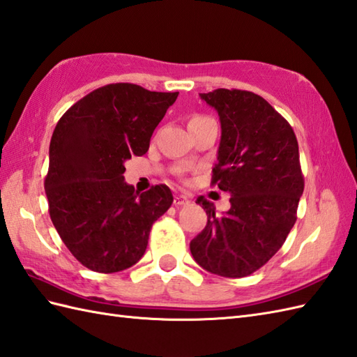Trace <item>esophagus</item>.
Returning a JSON list of instances; mask_svg holds the SVG:
<instances>
[{"mask_svg":"<svg viewBox=\"0 0 357 357\" xmlns=\"http://www.w3.org/2000/svg\"><path fill=\"white\" fill-rule=\"evenodd\" d=\"M173 204L176 206H182V205H188L190 204V199L184 195H175V199H173Z\"/></svg>","mask_w":357,"mask_h":357,"instance_id":"34e87169","label":"esophagus"}]
</instances>
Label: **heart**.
Listing matches in <instances>:
<instances>
[{"instance_id":"obj_1","label":"heart","mask_w":357,"mask_h":357,"mask_svg":"<svg viewBox=\"0 0 357 357\" xmlns=\"http://www.w3.org/2000/svg\"><path fill=\"white\" fill-rule=\"evenodd\" d=\"M206 120H211L208 117H204V115H195V117H192V120H190L188 124H193V123H201V121H206Z\"/></svg>"}]
</instances>
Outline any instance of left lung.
I'll return each instance as SVG.
<instances>
[{
  "instance_id": "1",
  "label": "left lung",
  "mask_w": 357,
  "mask_h": 357,
  "mask_svg": "<svg viewBox=\"0 0 357 357\" xmlns=\"http://www.w3.org/2000/svg\"><path fill=\"white\" fill-rule=\"evenodd\" d=\"M218 111L222 135L211 184L231 195V208L199 196L208 220L190 251L199 266L242 278L266 264L283 246L296 220L304 178L295 132L251 91L214 89L199 94Z\"/></svg>"
}]
</instances>
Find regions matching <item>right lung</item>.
Segmentation results:
<instances>
[{
    "label": "right lung",
    "mask_w": 357,
    "mask_h": 357,
    "mask_svg": "<svg viewBox=\"0 0 357 357\" xmlns=\"http://www.w3.org/2000/svg\"><path fill=\"white\" fill-rule=\"evenodd\" d=\"M179 93L111 84L74 103L50 141L48 211L85 268L112 273L144 255L153 222L170 208L167 185L144 193L124 182V162L149 151L155 128Z\"/></svg>",
    "instance_id": "add662e5"
}]
</instances>
